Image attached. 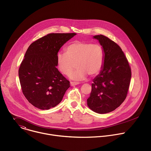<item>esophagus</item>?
<instances>
[{"label": "esophagus", "instance_id": "1", "mask_svg": "<svg viewBox=\"0 0 151 151\" xmlns=\"http://www.w3.org/2000/svg\"><path fill=\"white\" fill-rule=\"evenodd\" d=\"M79 83V82H70V85L71 86H75V85H78Z\"/></svg>", "mask_w": 151, "mask_h": 151}]
</instances>
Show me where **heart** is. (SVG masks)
<instances>
[{
  "mask_svg": "<svg viewBox=\"0 0 151 151\" xmlns=\"http://www.w3.org/2000/svg\"><path fill=\"white\" fill-rule=\"evenodd\" d=\"M66 54L57 55V65L58 70L74 81L83 80L87 75L94 76L101 70L104 64V53L99 44L90 42L76 41L66 48ZM76 68L70 71L74 67Z\"/></svg>",
  "mask_w": 151,
  "mask_h": 151,
  "instance_id": "heart-1",
  "label": "heart"
}]
</instances>
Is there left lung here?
Instances as JSON below:
<instances>
[{"instance_id":"1","label":"left lung","mask_w":151,"mask_h":151,"mask_svg":"<svg viewBox=\"0 0 151 151\" xmlns=\"http://www.w3.org/2000/svg\"><path fill=\"white\" fill-rule=\"evenodd\" d=\"M104 53V64L95 77L87 99L89 108L104 114L115 110L127 97L132 77L128 62L118 45L103 35H96Z\"/></svg>"}]
</instances>
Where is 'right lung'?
<instances>
[{
  "mask_svg": "<svg viewBox=\"0 0 151 151\" xmlns=\"http://www.w3.org/2000/svg\"><path fill=\"white\" fill-rule=\"evenodd\" d=\"M76 33H50L33 42L18 70L25 97L33 106L48 110L58 104L70 82L58 70L57 55Z\"/></svg>",
  "mask_w": 151,
  "mask_h": 151,
  "instance_id": "right-lung-1",
  "label": "right lung"
}]
</instances>
